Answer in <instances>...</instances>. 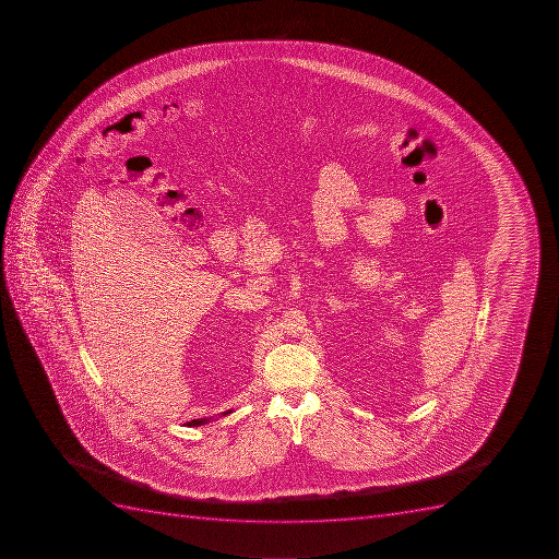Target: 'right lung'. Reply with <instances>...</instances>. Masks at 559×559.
Listing matches in <instances>:
<instances>
[{
	"label": "right lung",
	"instance_id": "obj_1",
	"mask_svg": "<svg viewBox=\"0 0 559 559\" xmlns=\"http://www.w3.org/2000/svg\"><path fill=\"white\" fill-rule=\"evenodd\" d=\"M231 411H226V413H223V416H226V414H230ZM205 423H209V419L202 418V419H193V421L188 423V427H200V425H205Z\"/></svg>",
	"mask_w": 559,
	"mask_h": 559
}]
</instances>
